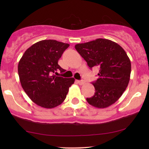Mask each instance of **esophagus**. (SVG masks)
I'll list each match as a JSON object with an SVG mask.
<instances>
[{
	"mask_svg": "<svg viewBox=\"0 0 149 149\" xmlns=\"http://www.w3.org/2000/svg\"><path fill=\"white\" fill-rule=\"evenodd\" d=\"M77 83H78V84H79V85H84L85 84V81H83V80H81V81L78 80L77 81Z\"/></svg>",
	"mask_w": 149,
	"mask_h": 149,
	"instance_id": "34e87169",
	"label": "esophagus"
}]
</instances>
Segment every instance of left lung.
I'll return each instance as SVG.
<instances>
[{
	"instance_id": "1",
	"label": "left lung",
	"mask_w": 149,
	"mask_h": 149,
	"mask_svg": "<svg viewBox=\"0 0 149 149\" xmlns=\"http://www.w3.org/2000/svg\"><path fill=\"white\" fill-rule=\"evenodd\" d=\"M79 54L90 68L99 69V78L93 83L95 93L87 98L93 107L104 108L120 99L130 79L131 62L123 48L116 42L106 39L75 45Z\"/></svg>"
}]
</instances>
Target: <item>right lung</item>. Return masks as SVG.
<instances>
[{
  "label": "right lung",
  "instance_id": "obj_1",
  "mask_svg": "<svg viewBox=\"0 0 149 149\" xmlns=\"http://www.w3.org/2000/svg\"><path fill=\"white\" fill-rule=\"evenodd\" d=\"M69 44L56 40H42L31 45L24 52L17 66L22 87L33 102L45 108H52L64 102L74 77L54 75L64 72L58 64Z\"/></svg>",
  "mask_w": 149,
  "mask_h": 149
}]
</instances>
